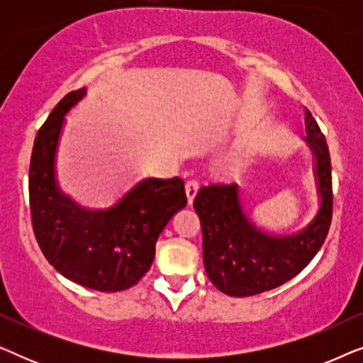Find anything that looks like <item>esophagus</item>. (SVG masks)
<instances>
[{"instance_id":"34e87169","label":"esophagus","mask_w":363,"mask_h":363,"mask_svg":"<svg viewBox=\"0 0 363 363\" xmlns=\"http://www.w3.org/2000/svg\"><path fill=\"white\" fill-rule=\"evenodd\" d=\"M198 188H200V183L196 180H188L185 183V191H186V198H188V203H193V198L198 193Z\"/></svg>"}]
</instances>
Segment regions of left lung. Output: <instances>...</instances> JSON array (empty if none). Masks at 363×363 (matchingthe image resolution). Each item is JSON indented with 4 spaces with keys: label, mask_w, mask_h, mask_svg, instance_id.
<instances>
[{
    "label": "left lung",
    "mask_w": 363,
    "mask_h": 363,
    "mask_svg": "<svg viewBox=\"0 0 363 363\" xmlns=\"http://www.w3.org/2000/svg\"><path fill=\"white\" fill-rule=\"evenodd\" d=\"M306 142L315 158L320 208L294 236H272L247 220L236 183L201 186L193 206L203 231V262L210 281L235 297L256 296L299 274L324 245L332 221V170L324 133L306 108Z\"/></svg>",
    "instance_id": "left-lung-1"
}]
</instances>
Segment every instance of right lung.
Wrapping results in <instances>:
<instances>
[{"instance_id":"1","label":"right lung","mask_w":363,"mask_h":363,"mask_svg":"<svg viewBox=\"0 0 363 363\" xmlns=\"http://www.w3.org/2000/svg\"><path fill=\"white\" fill-rule=\"evenodd\" d=\"M86 96L69 92L39 128L29 163V208L43 255L64 277L89 289L117 292L150 269L155 242L186 205L182 178H147L108 210H87L59 190L56 148L64 116Z\"/></svg>"}]
</instances>
